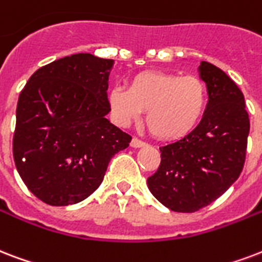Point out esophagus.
I'll return each mask as SVG.
<instances>
[{
    "mask_svg": "<svg viewBox=\"0 0 262 262\" xmlns=\"http://www.w3.org/2000/svg\"><path fill=\"white\" fill-rule=\"evenodd\" d=\"M130 145L132 147H135V148H139V147H144V145H147V143L143 141V140L137 139V137H133L130 141Z\"/></svg>",
    "mask_w": 262,
    "mask_h": 262,
    "instance_id": "1",
    "label": "esophagus"
}]
</instances>
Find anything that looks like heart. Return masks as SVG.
I'll return each instance as SVG.
<instances>
[{
    "instance_id": "b5f03b06",
    "label": "heart",
    "mask_w": 262,
    "mask_h": 262,
    "mask_svg": "<svg viewBox=\"0 0 262 262\" xmlns=\"http://www.w3.org/2000/svg\"><path fill=\"white\" fill-rule=\"evenodd\" d=\"M206 83L196 75L145 71L136 74L127 89L114 86L108 101L122 125H129L145 111L149 132L162 140L184 137L198 126L207 108Z\"/></svg>"
}]
</instances>
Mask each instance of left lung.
Listing matches in <instances>:
<instances>
[{
    "label": "left lung",
    "mask_w": 262,
    "mask_h": 262,
    "mask_svg": "<svg viewBox=\"0 0 262 262\" xmlns=\"http://www.w3.org/2000/svg\"><path fill=\"white\" fill-rule=\"evenodd\" d=\"M209 103L202 121L184 139L159 147L161 165L148 188L163 206L192 213L235 183L246 159L250 121L242 91L211 63L199 66Z\"/></svg>",
    "instance_id": "left-lung-1"
}]
</instances>
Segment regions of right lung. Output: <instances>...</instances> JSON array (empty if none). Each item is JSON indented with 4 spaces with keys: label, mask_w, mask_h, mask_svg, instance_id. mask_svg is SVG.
I'll use <instances>...</instances> for the list:
<instances>
[{
    "label": "right lung",
    "mask_w": 262,
    "mask_h": 262,
    "mask_svg": "<svg viewBox=\"0 0 262 262\" xmlns=\"http://www.w3.org/2000/svg\"><path fill=\"white\" fill-rule=\"evenodd\" d=\"M114 60L77 53L38 69L16 107L13 161L26 187L51 206L83 201L132 136L105 118Z\"/></svg>",
    "instance_id": "right-lung-1"
}]
</instances>
